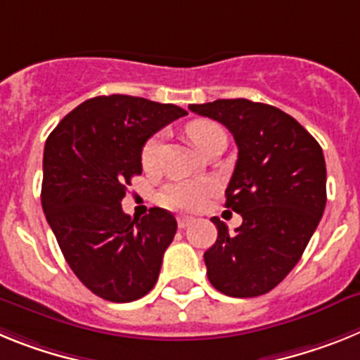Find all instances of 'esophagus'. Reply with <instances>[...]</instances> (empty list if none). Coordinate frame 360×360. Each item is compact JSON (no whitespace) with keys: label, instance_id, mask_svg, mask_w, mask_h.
<instances>
[{"label":"esophagus","instance_id":"1","mask_svg":"<svg viewBox=\"0 0 360 360\" xmlns=\"http://www.w3.org/2000/svg\"><path fill=\"white\" fill-rule=\"evenodd\" d=\"M191 224H193V218H189V216H178V227L180 229L189 227Z\"/></svg>","mask_w":360,"mask_h":360}]
</instances>
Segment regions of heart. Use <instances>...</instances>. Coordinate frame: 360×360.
Instances as JSON below:
<instances>
[{
  "instance_id": "obj_1",
  "label": "heart",
  "mask_w": 360,
  "mask_h": 360,
  "mask_svg": "<svg viewBox=\"0 0 360 360\" xmlns=\"http://www.w3.org/2000/svg\"><path fill=\"white\" fill-rule=\"evenodd\" d=\"M187 135L200 151L207 148L209 142L219 135H225L224 129L211 120H195L187 126ZM162 136L153 135L144 144L141 153V162L144 169H153L160 153ZM214 186L207 180H174L164 186L158 193V202L164 207L178 209V211H198L203 203L212 195Z\"/></svg>"
}]
</instances>
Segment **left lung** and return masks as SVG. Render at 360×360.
Returning a JSON list of instances; mask_svg holds the SVG:
<instances>
[{
	"mask_svg": "<svg viewBox=\"0 0 360 360\" xmlns=\"http://www.w3.org/2000/svg\"><path fill=\"white\" fill-rule=\"evenodd\" d=\"M232 133L238 160L225 207L243 224L231 234L212 218L218 238L203 254L212 287L231 297H256L278 287L301 259L326 205L321 146L279 108L247 98L191 104Z\"/></svg>",
	"mask_w": 360,
	"mask_h": 360,
	"instance_id": "left-lung-1",
	"label": "left lung"
}]
</instances>
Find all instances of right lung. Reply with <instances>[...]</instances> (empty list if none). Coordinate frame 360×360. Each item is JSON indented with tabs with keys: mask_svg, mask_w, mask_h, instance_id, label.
<instances>
[{
	"mask_svg": "<svg viewBox=\"0 0 360 360\" xmlns=\"http://www.w3.org/2000/svg\"><path fill=\"white\" fill-rule=\"evenodd\" d=\"M187 115L174 104L101 95L79 104L50 133L41 203L66 263L95 295L129 303L155 287L176 219L160 207L142 219L122 211L142 173L146 141Z\"/></svg>",
	"mask_w": 360,
	"mask_h": 360,
	"instance_id": "right-lung-1",
	"label": "right lung"
}]
</instances>
